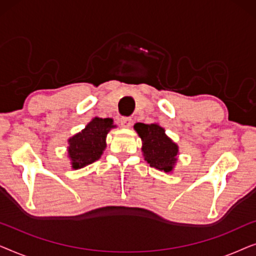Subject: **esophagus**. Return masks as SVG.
Returning a JSON list of instances; mask_svg holds the SVG:
<instances>
[{
  "mask_svg": "<svg viewBox=\"0 0 256 256\" xmlns=\"http://www.w3.org/2000/svg\"><path fill=\"white\" fill-rule=\"evenodd\" d=\"M120 124H121V127H124V128H129L132 124V118H121Z\"/></svg>",
  "mask_w": 256,
  "mask_h": 256,
  "instance_id": "1",
  "label": "esophagus"
}]
</instances>
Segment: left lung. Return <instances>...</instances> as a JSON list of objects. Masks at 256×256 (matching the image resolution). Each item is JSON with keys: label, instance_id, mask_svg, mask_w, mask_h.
Masks as SVG:
<instances>
[{"label": "left lung", "instance_id": "obj_1", "mask_svg": "<svg viewBox=\"0 0 256 256\" xmlns=\"http://www.w3.org/2000/svg\"><path fill=\"white\" fill-rule=\"evenodd\" d=\"M134 129L142 140V154L150 166L168 174L172 172L180 148L166 134V129L158 124H146L141 122L135 124Z\"/></svg>", "mask_w": 256, "mask_h": 256}]
</instances>
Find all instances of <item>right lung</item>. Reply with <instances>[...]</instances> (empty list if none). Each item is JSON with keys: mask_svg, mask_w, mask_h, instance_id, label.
Wrapping results in <instances>:
<instances>
[{"mask_svg": "<svg viewBox=\"0 0 256 256\" xmlns=\"http://www.w3.org/2000/svg\"><path fill=\"white\" fill-rule=\"evenodd\" d=\"M115 127L113 118L96 116L82 132L70 138L68 157L72 169H82L99 160L107 146V134Z\"/></svg>", "mask_w": 256, "mask_h": 256, "instance_id": "right-lung-1", "label": "right lung"}]
</instances>
